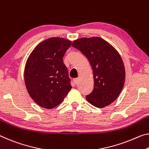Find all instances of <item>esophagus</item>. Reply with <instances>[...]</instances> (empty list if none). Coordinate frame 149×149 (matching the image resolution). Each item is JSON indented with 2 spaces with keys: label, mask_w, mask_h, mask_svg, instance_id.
Segmentation results:
<instances>
[{
  "label": "esophagus",
  "mask_w": 149,
  "mask_h": 149,
  "mask_svg": "<svg viewBox=\"0 0 149 149\" xmlns=\"http://www.w3.org/2000/svg\"><path fill=\"white\" fill-rule=\"evenodd\" d=\"M74 84L75 85H77V84H78V82H79V79L78 78L74 79Z\"/></svg>",
  "instance_id": "obj_1"
}]
</instances>
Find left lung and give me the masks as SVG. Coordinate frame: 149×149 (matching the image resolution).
<instances>
[{"mask_svg":"<svg viewBox=\"0 0 149 149\" xmlns=\"http://www.w3.org/2000/svg\"><path fill=\"white\" fill-rule=\"evenodd\" d=\"M72 46L86 56L93 70L94 87L86 100L99 108L110 105L119 95L125 80V70L120 54L99 37L75 40Z\"/></svg>","mask_w":149,"mask_h":149,"instance_id":"obj_1","label":"left lung"}]
</instances>
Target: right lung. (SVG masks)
<instances>
[{"mask_svg":"<svg viewBox=\"0 0 149 149\" xmlns=\"http://www.w3.org/2000/svg\"><path fill=\"white\" fill-rule=\"evenodd\" d=\"M72 42L53 37L42 42L30 54L24 81L30 96L38 105L52 109L60 104L72 89L63 58Z\"/></svg>","mask_w":149,"mask_h":149,"instance_id":"right-lung-1","label":"right lung"}]
</instances>
